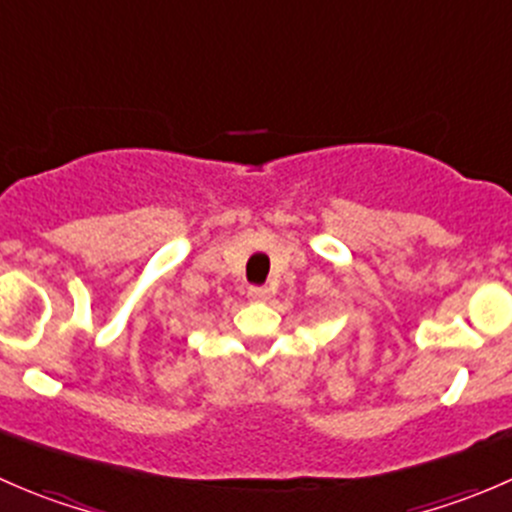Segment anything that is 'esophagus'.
Listing matches in <instances>:
<instances>
[{"label": "esophagus", "instance_id": "esophagus-1", "mask_svg": "<svg viewBox=\"0 0 512 512\" xmlns=\"http://www.w3.org/2000/svg\"><path fill=\"white\" fill-rule=\"evenodd\" d=\"M247 297H250L252 302H267V299H270V289H267V287H250V289H247Z\"/></svg>", "mask_w": 512, "mask_h": 512}]
</instances>
